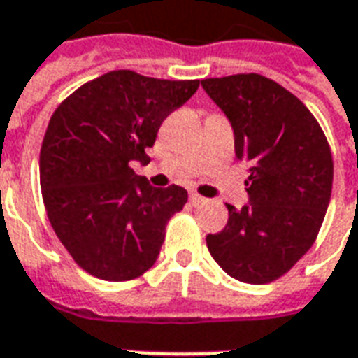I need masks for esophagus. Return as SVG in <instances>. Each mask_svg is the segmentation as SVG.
Here are the masks:
<instances>
[{"label":"esophagus","instance_id":"obj_1","mask_svg":"<svg viewBox=\"0 0 358 358\" xmlns=\"http://www.w3.org/2000/svg\"><path fill=\"white\" fill-rule=\"evenodd\" d=\"M189 201H192V205H203V203L207 201L205 197H201L199 194H189Z\"/></svg>","mask_w":358,"mask_h":358}]
</instances>
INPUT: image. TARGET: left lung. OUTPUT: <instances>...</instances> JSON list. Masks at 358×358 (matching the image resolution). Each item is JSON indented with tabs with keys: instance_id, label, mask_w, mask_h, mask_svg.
<instances>
[{
	"instance_id": "1",
	"label": "left lung",
	"mask_w": 358,
	"mask_h": 358,
	"mask_svg": "<svg viewBox=\"0 0 358 358\" xmlns=\"http://www.w3.org/2000/svg\"><path fill=\"white\" fill-rule=\"evenodd\" d=\"M201 86L232 122L251 201L240 210L226 205L228 222L207 236V248L228 276L270 284L318 236L334 180L330 145L303 101L263 74L205 78Z\"/></svg>"
}]
</instances>
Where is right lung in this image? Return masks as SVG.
Listing matches in <instances>:
<instances>
[{"label": "right lung", "instance_id": "right-lung-1", "mask_svg": "<svg viewBox=\"0 0 358 358\" xmlns=\"http://www.w3.org/2000/svg\"><path fill=\"white\" fill-rule=\"evenodd\" d=\"M199 80L110 71L82 84L51 115L40 151V186L51 228L74 263L109 282L155 264L164 226L184 209L180 186L151 187L132 166Z\"/></svg>", "mask_w": 358, "mask_h": 358}]
</instances>
